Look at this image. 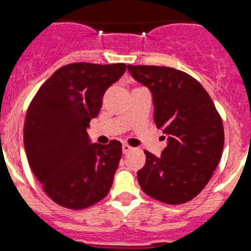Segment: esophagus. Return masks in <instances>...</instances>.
Returning a JSON list of instances; mask_svg holds the SVG:
<instances>
[{
  "mask_svg": "<svg viewBox=\"0 0 251 251\" xmlns=\"http://www.w3.org/2000/svg\"><path fill=\"white\" fill-rule=\"evenodd\" d=\"M131 151H132V147H131V146H128V145H126V143H124V145H123V153H124V154H127V153L131 152Z\"/></svg>",
  "mask_w": 251,
  "mask_h": 251,
  "instance_id": "34e87169",
  "label": "esophagus"
}]
</instances>
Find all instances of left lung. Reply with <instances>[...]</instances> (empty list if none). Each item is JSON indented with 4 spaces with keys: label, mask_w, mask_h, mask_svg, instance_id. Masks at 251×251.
Masks as SVG:
<instances>
[{
    "label": "left lung",
    "mask_w": 251,
    "mask_h": 251,
    "mask_svg": "<svg viewBox=\"0 0 251 251\" xmlns=\"http://www.w3.org/2000/svg\"><path fill=\"white\" fill-rule=\"evenodd\" d=\"M131 76L152 93L154 123L168 136L160 157L145 151L137 172L143 193L168 205L198 196L222 157V119L202 86L190 75L164 66H127Z\"/></svg>",
    "instance_id": "1"
}]
</instances>
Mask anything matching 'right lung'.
<instances>
[{
	"label": "right lung",
	"instance_id": "right-lung-1",
	"mask_svg": "<svg viewBox=\"0 0 251 251\" xmlns=\"http://www.w3.org/2000/svg\"><path fill=\"white\" fill-rule=\"evenodd\" d=\"M125 64H70L58 69L35 94L24 121L29 165L46 195L62 207L82 210L108 195L121 158V143H91L87 128L106 89Z\"/></svg>",
	"mask_w": 251,
	"mask_h": 251
}]
</instances>
